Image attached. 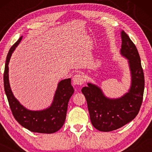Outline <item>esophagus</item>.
<instances>
[{
	"instance_id": "34e87169",
	"label": "esophagus",
	"mask_w": 152,
	"mask_h": 152,
	"mask_svg": "<svg viewBox=\"0 0 152 152\" xmlns=\"http://www.w3.org/2000/svg\"><path fill=\"white\" fill-rule=\"evenodd\" d=\"M84 77L82 75L77 74L75 75L73 77H72V82L74 85H77V86H82L84 82Z\"/></svg>"
}]
</instances>
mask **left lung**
<instances>
[{
	"mask_svg": "<svg viewBox=\"0 0 152 152\" xmlns=\"http://www.w3.org/2000/svg\"><path fill=\"white\" fill-rule=\"evenodd\" d=\"M120 54L128 60L131 86L128 92L118 98H109L97 85L88 83L82 92L86 97L93 126L101 132H111L125 125L138 115L142 104L145 78L136 45L123 30L120 32Z\"/></svg>",
	"mask_w": 152,
	"mask_h": 152,
	"instance_id": "1",
	"label": "left lung"
}]
</instances>
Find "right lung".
<instances>
[{
	"label": "right lung",
	"instance_id": "add662e5",
	"mask_svg": "<svg viewBox=\"0 0 152 152\" xmlns=\"http://www.w3.org/2000/svg\"><path fill=\"white\" fill-rule=\"evenodd\" d=\"M23 37L12 45L7 54L4 72V88L14 118L20 125L32 132L53 134L65 122L68 104L74 93L71 79H65L58 83L53 101L49 107L40 111L26 109L14 97L9 82V62L12 53L21 41Z\"/></svg>",
	"mask_w": 152,
	"mask_h": 152
}]
</instances>
